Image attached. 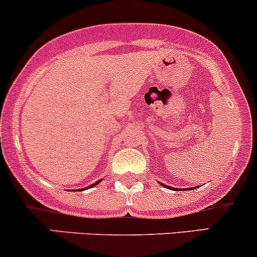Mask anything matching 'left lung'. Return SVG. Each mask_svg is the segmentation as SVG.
Masks as SVG:
<instances>
[{
    "mask_svg": "<svg viewBox=\"0 0 257 257\" xmlns=\"http://www.w3.org/2000/svg\"><path fill=\"white\" fill-rule=\"evenodd\" d=\"M161 185H162V187H165V188H167V189H173V190H179V189H177V188H172V187H170V185H166V184H163V183H160ZM193 189H196V188H193ZM188 190H191V188H188Z\"/></svg>",
    "mask_w": 257,
    "mask_h": 257,
    "instance_id": "left-lung-1",
    "label": "left lung"
}]
</instances>
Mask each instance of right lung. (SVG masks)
Listing matches in <instances>:
<instances>
[{
	"label": "right lung",
	"instance_id": "obj_1",
	"mask_svg": "<svg viewBox=\"0 0 257 257\" xmlns=\"http://www.w3.org/2000/svg\"><path fill=\"white\" fill-rule=\"evenodd\" d=\"M101 180H102V178H101V179H98V180H96V182H95V183H94V184H90V185H89V187H86V188H83V189H78V190H79V191H80V190H85V189H90V188L95 187V185H97V184H98V183H100V182H101Z\"/></svg>",
	"mask_w": 257,
	"mask_h": 257
}]
</instances>
